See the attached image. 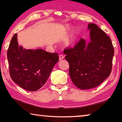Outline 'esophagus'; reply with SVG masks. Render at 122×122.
Segmentation results:
<instances>
[{
  "label": "esophagus",
  "mask_w": 122,
  "mask_h": 122,
  "mask_svg": "<svg viewBox=\"0 0 122 122\" xmlns=\"http://www.w3.org/2000/svg\"><path fill=\"white\" fill-rule=\"evenodd\" d=\"M63 57H64V56H63V55L62 54H60V55H59V59H60V60H61L63 59Z\"/></svg>",
  "instance_id": "34e87169"
}]
</instances>
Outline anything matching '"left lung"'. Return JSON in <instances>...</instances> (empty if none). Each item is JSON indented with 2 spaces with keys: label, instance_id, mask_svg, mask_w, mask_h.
<instances>
[{
  "label": "left lung",
  "instance_id": "left-lung-1",
  "mask_svg": "<svg viewBox=\"0 0 122 122\" xmlns=\"http://www.w3.org/2000/svg\"><path fill=\"white\" fill-rule=\"evenodd\" d=\"M7 56L12 80L30 92L39 90L46 83L59 58L57 53L24 48L18 45L17 34L12 37Z\"/></svg>",
  "mask_w": 122,
  "mask_h": 122
}]
</instances>
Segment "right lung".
Returning a JSON list of instances; mask_svg holds the SVG:
<instances>
[{
  "label": "right lung",
  "mask_w": 122,
  "mask_h": 122,
  "mask_svg": "<svg viewBox=\"0 0 122 122\" xmlns=\"http://www.w3.org/2000/svg\"><path fill=\"white\" fill-rule=\"evenodd\" d=\"M90 41L80 39L74 47L64 50L69 65V75L81 89L94 88L109 77L112 70L114 49L106 33L94 24L88 25Z\"/></svg>",
  "instance_id": "obj_1"
}]
</instances>
